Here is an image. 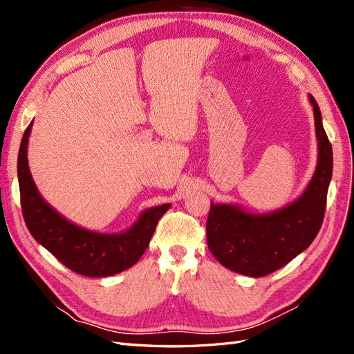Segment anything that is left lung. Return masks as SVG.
<instances>
[{
  "mask_svg": "<svg viewBox=\"0 0 354 354\" xmlns=\"http://www.w3.org/2000/svg\"><path fill=\"white\" fill-rule=\"evenodd\" d=\"M313 106L317 164L303 195L266 214L248 212L233 203H212L207 220L208 248L229 270L261 277L307 250L322 226L332 177V146L322 125L319 104Z\"/></svg>",
  "mask_w": 354,
  "mask_h": 354,
  "instance_id": "8db88e82",
  "label": "left lung"
}]
</instances>
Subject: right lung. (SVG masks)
<instances>
[{
  "label": "right lung",
  "instance_id": "right-lung-1",
  "mask_svg": "<svg viewBox=\"0 0 354 354\" xmlns=\"http://www.w3.org/2000/svg\"><path fill=\"white\" fill-rule=\"evenodd\" d=\"M32 121L24 134L17 158V178L24 218L34 239L75 273L106 277L134 266L151 242L159 218L169 203L145 209L130 229L99 233L69 221L41 196L28 164V140Z\"/></svg>",
  "mask_w": 354,
  "mask_h": 354
}]
</instances>
